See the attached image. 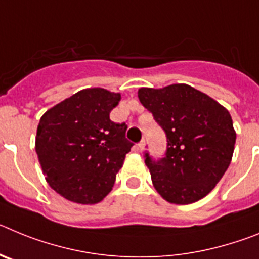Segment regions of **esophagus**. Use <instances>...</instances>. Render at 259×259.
<instances>
[{"instance_id":"obj_1","label":"esophagus","mask_w":259,"mask_h":259,"mask_svg":"<svg viewBox=\"0 0 259 259\" xmlns=\"http://www.w3.org/2000/svg\"><path fill=\"white\" fill-rule=\"evenodd\" d=\"M137 149L140 150V152H143L144 149H145V141H140V143L137 144Z\"/></svg>"}]
</instances>
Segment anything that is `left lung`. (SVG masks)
<instances>
[{
    "mask_svg": "<svg viewBox=\"0 0 259 259\" xmlns=\"http://www.w3.org/2000/svg\"><path fill=\"white\" fill-rule=\"evenodd\" d=\"M139 100L167 137L166 157L145 164L167 202L188 205L210 193L232 159L236 132L228 110L188 84L140 88Z\"/></svg>",
    "mask_w": 259,
    "mask_h": 259,
    "instance_id": "obj_1",
    "label": "left lung"
}]
</instances>
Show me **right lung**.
<instances>
[{
	"mask_svg": "<svg viewBox=\"0 0 259 259\" xmlns=\"http://www.w3.org/2000/svg\"><path fill=\"white\" fill-rule=\"evenodd\" d=\"M120 93L87 88L41 116L35 149L45 180L59 196L81 205L101 202L113 189L125 154V123L110 120Z\"/></svg>",
	"mask_w": 259,
	"mask_h": 259,
	"instance_id": "add662e5",
	"label": "right lung"
}]
</instances>
